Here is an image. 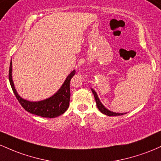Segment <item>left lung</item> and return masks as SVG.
I'll use <instances>...</instances> for the list:
<instances>
[{"label":"left lung","mask_w":161,"mask_h":161,"mask_svg":"<svg viewBox=\"0 0 161 161\" xmlns=\"http://www.w3.org/2000/svg\"><path fill=\"white\" fill-rule=\"evenodd\" d=\"M92 92H93V95H94V97H95V100H96V103H97V108H98L99 110L102 113H103V114L106 115H109V116H116V115H124L123 113H113V112H111L109 111V110H108L106 109V107L101 103V102L99 100L98 98V96H97V93L93 90V89H91Z\"/></svg>","instance_id":"left-lung-1"}]
</instances>
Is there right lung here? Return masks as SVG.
I'll list each match as a JSON object with an SVG mask.
<instances>
[{"instance_id": "1", "label": "right lung", "mask_w": 161, "mask_h": 161, "mask_svg": "<svg viewBox=\"0 0 161 161\" xmlns=\"http://www.w3.org/2000/svg\"><path fill=\"white\" fill-rule=\"evenodd\" d=\"M75 70H74L68 76L63 85L55 94H54L50 98L39 101V102H30V101L23 100L18 95L12 80L11 62H10V68H9V80H10L14 95L16 96L23 109L32 114L39 115V116L45 117V118H55L63 114L69 106L70 97H71L70 82L73 76L75 75Z\"/></svg>"}]
</instances>
